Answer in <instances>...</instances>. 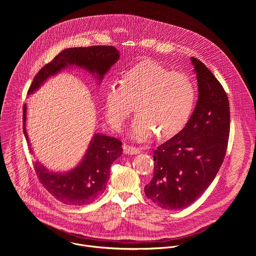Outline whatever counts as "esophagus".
Returning <instances> with one entry per match:
<instances>
[{"instance_id":"34e87169","label":"esophagus","mask_w":256,"mask_h":256,"mask_svg":"<svg viewBox=\"0 0 256 256\" xmlns=\"http://www.w3.org/2000/svg\"><path fill=\"white\" fill-rule=\"evenodd\" d=\"M123 152L127 154H137L141 152V150L137 146H130V145H124L123 146Z\"/></svg>"}]
</instances>
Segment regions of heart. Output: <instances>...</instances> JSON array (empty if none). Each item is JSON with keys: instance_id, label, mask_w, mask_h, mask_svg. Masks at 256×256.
Wrapping results in <instances>:
<instances>
[{"instance_id": "obj_1", "label": "heart", "mask_w": 256, "mask_h": 256, "mask_svg": "<svg viewBox=\"0 0 256 256\" xmlns=\"http://www.w3.org/2000/svg\"><path fill=\"white\" fill-rule=\"evenodd\" d=\"M196 100L192 80L156 61L146 60L130 68L121 82H111L104 96L106 117L110 126L121 130L135 110L132 136L137 140L174 136L188 121Z\"/></svg>"}]
</instances>
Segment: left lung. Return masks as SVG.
Segmentation results:
<instances>
[{
	"instance_id": "8db88e82",
	"label": "left lung",
	"mask_w": 256,
	"mask_h": 256,
	"mask_svg": "<svg viewBox=\"0 0 256 256\" xmlns=\"http://www.w3.org/2000/svg\"><path fill=\"white\" fill-rule=\"evenodd\" d=\"M192 64L198 102L182 130L154 150V176L145 194L158 207L180 210L209 187L224 162L230 136V104L213 73L197 58Z\"/></svg>"
}]
</instances>
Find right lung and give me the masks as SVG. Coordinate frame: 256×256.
<instances>
[{"instance_id":"add662e5","label":"right lung","mask_w":256,"mask_h":256,"mask_svg":"<svg viewBox=\"0 0 256 256\" xmlns=\"http://www.w3.org/2000/svg\"><path fill=\"white\" fill-rule=\"evenodd\" d=\"M119 55L115 47L108 45L65 49L39 70L28 88V94H32L50 76L69 65L82 67L90 73L98 74L100 78H102L104 74L119 59ZM26 119V106L24 104L22 125L24 137L30 145ZM30 152H32V148ZM121 154L122 142L119 139L98 134L94 135L80 164L72 172L55 174L49 172L37 160L34 162V166L39 182L52 196L66 205L82 206L94 202L104 192L110 180V166Z\"/></svg>"}]
</instances>
